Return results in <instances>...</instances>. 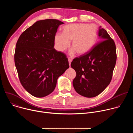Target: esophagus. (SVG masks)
<instances>
[{
    "label": "esophagus",
    "mask_w": 133,
    "mask_h": 133,
    "mask_svg": "<svg viewBox=\"0 0 133 133\" xmlns=\"http://www.w3.org/2000/svg\"><path fill=\"white\" fill-rule=\"evenodd\" d=\"M68 59L69 65V66H70V64H71V61H72V59H71V58H70V57H68Z\"/></svg>",
    "instance_id": "obj_1"
}]
</instances>
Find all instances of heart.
Returning a JSON list of instances; mask_svg holds the SVG:
<instances>
[{
  "mask_svg": "<svg viewBox=\"0 0 133 133\" xmlns=\"http://www.w3.org/2000/svg\"><path fill=\"white\" fill-rule=\"evenodd\" d=\"M63 32L56 34L54 38L56 49L63 52L69 47L70 41L73 48L70 54L76 51L78 55L88 52L93 46L96 39L97 28L94 24H71L65 26Z\"/></svg>",
  "mask_w": 133,
  "mask_h": 133,
  "instance_id": "heart-1",
  "label": "heart"
}]
</instances>
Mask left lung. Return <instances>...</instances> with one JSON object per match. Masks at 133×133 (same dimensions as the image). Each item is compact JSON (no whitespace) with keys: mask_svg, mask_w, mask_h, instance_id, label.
Segmentation results:
<instances>
[{"mask_svg":"<svg viewBox=\"0 0 133 133\" xmlns=\"http://www.w3.org/2000/svg\"><path fill=\"white\" fill-rule=\"evenodd\" d=\"M98 42L86 53L71 63L76 76L72 82L75 90L86 97L99 95L111 82L117 55L116 45L106 30L99 27Z\"/></svg>","mask_w":133,"mask_h":133,"instance_id":"8db88e82","label":"left lung"}]
</instances>
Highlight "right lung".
<instances>
[{
	"label": "right lung",
	"instance_id": "obj_1",
	"mask_svg": "<svg viewBox=\"0 0 133 133\" xmlns=\"http://www.w3.org/2000/svg\"><path fill=\"white\" fill-rule=\"evenodd\" d=\"M57 19L39 21L19 37L14 55L20 82L33 96L43 97L55 89L57 81L69 67L66 55L54 48L60 25Z\"/></svg>",
	"mask_w": 133,
	"mask_h": 133
}]
</instances>
